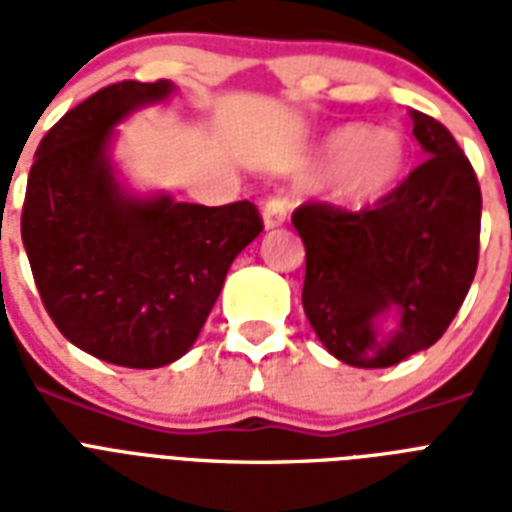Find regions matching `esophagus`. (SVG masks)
Listing matches in <instances>:
<instances>
[{"label":"esophagus","mask_w":512,"mask_h":512,"mask_svg":"<svg viewBox=\"0 0 512 512\" xmlns=\"http://www.w3.org/2000/svg\"><path fill=\"white\" fill-rule=\"evenodd\" d=\"M287 199L281 196V193H276V196H268L263 204V223L265 228H276V225H281L284 220H287Z\"/></svg>","instance_id":"esophagus-1"}]
</instances>
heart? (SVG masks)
<instances>
[{
    "label": "heart",
    "instance_id": "heart-1",
    "mask_svg": "<svg viewBox=\"0 0 512 512\" xmlns=\"http://www.w3.org/2000/svg\"><path fill=\"white\" fill-rule=\"evenodd\" d=\"M319 164L332 172V196L345 207L372 204L393 188L406 164V143L393 130L348 124L324 140Z\"/></svg>",
    "mask_w": 512,
    "mask_h": 512
}]
</instances>
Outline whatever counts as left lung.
<instances>
[{
  "label": "left lung",
  "mask_w": 512,
  "mask_h": 512,
  "mask_svg": "<svg viewBox=\"0 0 512 512\" xmlns=\"http://www.w3.org/2000/svg\"><path fill=\"white\" fill-rule=\"evenodd\" d=\"M428 159L372 209L308 201L292 215L305 244L303 308L324 348L361 369L393 366L444 335L478 268L481 185L452 132L412 111ZM382 312L397 332L376 329Z\"/></svg>",
  "instance_id": "1"
}]
</instances>
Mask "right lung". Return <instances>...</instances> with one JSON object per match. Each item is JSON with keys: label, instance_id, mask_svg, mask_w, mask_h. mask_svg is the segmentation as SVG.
I'll return each instance as SVG.
<instances>
[{"label": "right lung", "instance_id": "obj_1", "mask_svg": "<svg viewBox=\"0 0 512 512\" xmlns=\"http://www.w3.org/2000/svg\"><path fill=\"white\" fill-rule=\"evenodd\" d=\"M170 92L167 79H127L71 108L36 148L20 215L60 335L130 369L167 366L191 348L233 257L263 231L252 201L201 207L119 188L106 156L114 124Z\"/></svg>", "mask_w": 512, "mask_h": 512}]
</instances>
